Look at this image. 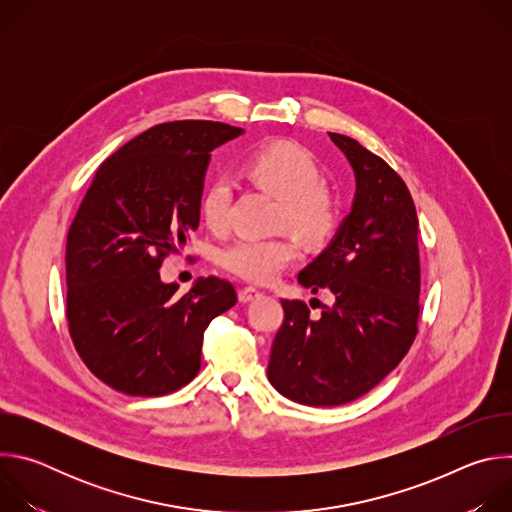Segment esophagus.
<instances>
[{
    "label": "esophagus",
    "instance_id": "obj_1",
    "mask_svg": "<svg viewBox=\"0 0 512 512\" xmlns=\"http://www.w3.org/2000/svg\"><path fill=\"white\" fill-rule=\"evenodd\" d=\"M259 296H261L259 289H255V287H245V289L239 291V302H241V304H249V302L257 300Z\"/></svg>",
    "mask_w": 512,
    "mask_h": 512
}]
</instances>
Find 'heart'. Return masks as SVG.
<instances>
[{"label":"heart","mask_w":512,"mask_h":512,"mask_svg":"<svg viewBox=\"0 0 512 512\" xmlns=\"http://www.w3.org/2000/svg\"><path fill=\"white\" fill-rule=\"evenodd\" d=\"M249 180L279 198L275 223L294 229L308 243H324L338 229L340 210L334 194L324 188L314 156L291 141L269 143L245 162ZM231 184L218 178L208 184L200 210L208 227L223 229L229 218ZM298 257V243L289 235L269 239L241 237L218 251V263L251 283L273 281Z\"/></svg>","instance_id":"obj_1"}]
</instances>
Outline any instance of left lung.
Wrapping results in <instances>:
<instances>
[{"mask_svg": "<svg viewBox=\"0 0 512 512\" xmlns=\"http://www.w3.org/2000/svg\"><path fill=\"white\" fill-rule=\"evenodd\" d=\"M348 160L356 192L328 247L298 281L330 289L332 306L310 318L304 302L281 300L267 379L287 399L334 407L377 387L407 354L419 318L417 212L399 174L346 135L328 133Z\"/></svg>", "mask_w": 512, "mask_h": 512, "instance_id": "8db88e82", "label": "left lung"}]
</instances>
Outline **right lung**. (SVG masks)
<instances>
[{
	"label": "right lung",
	"mask_w": 512,
	"mask_h": 512,
	"mask_svg": "<svg viewBox=\"0 0 512 512\" xmlns=\"http://www.w3.org/2000/svg\"><path fill=\"white\" fill-rule=\"evenodd\" d=\"M241 127L172 121L127 141L97 170L66 239V318L89 371L133 397L178 391L200 371L204 330L237 304L200 277L188 294L160 279L200 223L210 152Z\"/></svg>",
	"instance_id": "obj_1"
}]
</instances>
